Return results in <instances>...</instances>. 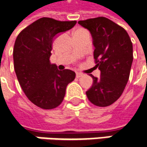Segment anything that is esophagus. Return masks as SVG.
I'll list each match as a JSON object with an SVG mask.
<instances>
[{"mask_svg":"<svg viewBox=\"0 0 147 147\" xmlns=\"http://www.w3.org/2000/svg\"><path fill=\"white\" fill-rule=\"evenodd\" d=\"M82 76H83V74L82 73H80V72H76V77H77V78H80Z\"/></svg>","mask_w":147,"mask_h":147,"instance_id":"esophagus-1","label":"esophagus"}]
</instances>
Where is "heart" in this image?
Listing matches in <instances>:
<instances>
[{
  "instance_id": "b5f03b06",
  "label": "heart",
  "mask_w": 147,
  "mask_h": 147,
  "mask_svg": "<svg viewBox=\"0 0 147 147\" xmlns=\"http://www.w3.org/2000/svg\"><path fill=\"white\" fill-rule=\"evenodd\" d=\"M78 30H79V29H78Z\"/></svg>"
}]
</instances>
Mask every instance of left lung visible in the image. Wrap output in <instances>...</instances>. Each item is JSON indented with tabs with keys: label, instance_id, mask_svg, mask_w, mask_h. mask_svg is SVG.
I'll return each mask as SVG.
<instances>
[{
	"label": "left lung",
	"instance_id": "left-lung-1",
	"mask_svg": "<svg viewBox=\"0 0 147 147\" xmlns=\"http://www.w3.org/2000/svg\"><path fill=\"white\" fill-rule=\"evenodd\" d=\"M78 24L92 35L95 67L101 73L99 78L90 75L93 86L86 91L87 98L99 107L111 105L122 95L129 79L133 60L130 37L123 27L105 17Z\"/></svg>",
	"mask_w": 147,
	"mask_h": 147
}]
</instances>
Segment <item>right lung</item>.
Wrapping results in <instances>:
<instances>
[{
    "mask_svg": "<svg viewBox=\"0 0 147 147\" xmlns=\"http://www.w3.org/2000/svg\"><path fill=\"white\" fill-rule=\"evenodd\" d=\"M76 24V20L59 21L43 17L23 29L16 38L13 58L17 79L27 98L41 109H52L60 105L67 85L76 77L73 71H59L49 60L55 36Z\"/></svg>",
    "mask_w": 147,
    "mask_h": 147,
    "instance_id": "right-lung-1",
    "label": "right lung"
}]
</instances>
